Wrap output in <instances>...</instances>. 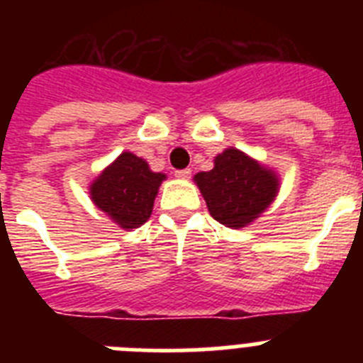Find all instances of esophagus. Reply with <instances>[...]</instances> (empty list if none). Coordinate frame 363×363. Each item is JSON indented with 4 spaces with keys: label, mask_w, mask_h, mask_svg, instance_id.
<instances>
[{
    "label": "esophagus",
    "mask_w": 363,
    "mask_h": 363,
    "mask_svg": "<svg viewBox=\"0 0 363 363\" xmlns=\"http://www.w3.org/2000/svg\"><path fill=\"white\" fill-rule=\"evenodd\" d=\"M174 174H176V178H182V179H189V178H191L192 171H191V169H179V171H176V172H174Z\"/></svg>",
    "instance_id": "esophagus-1"
}]
</instances>
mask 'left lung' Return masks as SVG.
<instances>
[{
	"mask_svg": "<svg viewBox=\"0 0 363 363\" xmlns=\"http://www.w3.org/2000/svg\"><path fill=\"white\" fill-rule=\"evenodd\" d=\"M194 182L207 201L211 216L234 229L258 218L278 191L277 174L238 149L218 154L213 171L198 172Z\"/></svg>",
	"mask_w": 363,
	"mask_h": 363,
	"instance_id": "1",
	"label": "left lung"
}]
</instances>
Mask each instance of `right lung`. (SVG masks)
<instances>
[{"mask_svg": "<svg viewBox=\"0 0 363 363\" xmlns=\"http://www.w3.org/2000/svg\"><path fill=\"white\" fill-rule=\"evenodd\" d=\"M163 178L142 158L123 152L91 185L92 201L120 227L136 229L149 220Z\"/></svg>", "mask_w": 363, "mask_h": 363, "instance_id": "obj_1", "label": "right lung"}]
</instances>
